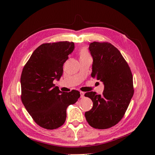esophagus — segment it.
Here are the masks:
<instances>
[{"mask_svg": "<svg viewBox=\"0 0 155 155\" xmlns=\"http://www.w3.org/2000/svg\"><path fill=\"white\" fill-rule=\"evenodd\" d=\"M81 93V97H84V94H85V93H84L83 92H80Z\"/></svg>", "mask_w": 155, "mask_h": 155, "instance_id": "obj_1", "label": "esophagus"}]
</instances>
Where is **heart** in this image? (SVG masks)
Wrapping results in <instances>:
<instances>
[{"mask_svg": "<svg viewBox=\"0 0 155 155\" xmlns=\"http://www.w3.org/2000/svg\"><path fill=\"white\" fill-rule=\"evenodd\" d=\"M78 54H79V58L82 59V58H85L87 57H88L89 54L88 52V51L87 50V48L85 47H83L81 48H80L78 51Z\"/></svg>", "mask_w": 155, "mask_h": 155, "instance_id": "b5f03b06", "label": "heart"}]
</instances>
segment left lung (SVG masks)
I'll return each mask as SVG.
<instances>
[{"instance_id":"8db88e82","label":"left lung","mask_w":155,"mask_h":155,"mask_svg":"<svg viewBox=\"0 0 155 155\" xmlns=\"http://www.w3.org/2000/svg\"><path fill=\"white\" fill-rule=\"evenodd\" d=\"M93 58L91 76L104 84L103 94L88 92L93 102L85 112L88 124L98 129L112 127L123 118L134 94L133 74L120 51L108 42H93L89 46Z\"/></svg>"}]
</instances>
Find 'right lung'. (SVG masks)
<instances>
[{
	"mask_svg": "<svg viewBox=\"0 0 155 155\" xmlns=\"http://www.w3.org/2000/svg\"><path fill=\"white\" fill-rule=\"evenodd\" d=\"M74 48L73 42L44 43L37 47L23 67L21 98L35 122L48 130L65 122L67 108L74 104L80 92L60 91L54 80L63 73V64Z\"/></svg>",
	"mask_w": 155,
	"mask_h": 155,
	"instance_id": "add662e5",
	"label": "right lung"
}]
</instances>
